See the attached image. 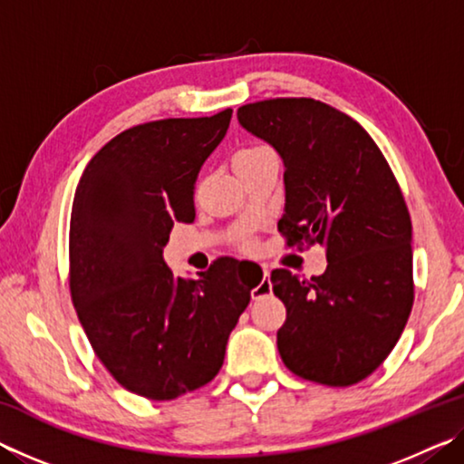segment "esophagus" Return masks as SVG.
<instances>
[{
  "label": "esophagus",
  "instance_id": "esophagus-1",
  "mask_svg": "<svg viewBox=\"0 0 464 464\" xmlns=\"http://www.w3.org/2000/svg\"><path fill=\"white\" fill-rule=\"evenodd\" d=\"M249 266V264H247ZM243 272H247V270H243ZM266 293H270V272L266 270V268H262V278H260V282H257V285L251 288V296L254 298H260V296H264Z\"/></svg>",
  "mask_w": 464,
  "mask_h": 464
}]
</instances>
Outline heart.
<instances>
[{
  "instance_id": "obj_1",
  "label": "heart",
  "mask_w": 464,
  "mask_h": 464,
  "mask_svg": "<svg viewBox=\"0 0 464 464\" xmlns=\"http://www.w3.org/2000/svg\"><path fill=\"white\" fill-rule=\"evenodd\" d=\"M264 149H268V147H246V149H241V151L237 153V155H251V153H260V151H264ZM235 155V157H237ZM243 246H246L247 249L249 247H254V243H251V239H246L243 241Z\"/></svg>"
}]
</instances>
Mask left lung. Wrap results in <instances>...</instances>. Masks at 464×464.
Segmentation results:
<instances>
[{
	"label": "left lung",
	"instance_id": "left-lung-1",
	"mask_svg": "<svg viewBox=\"0 0 464 464\" xmlns=\"http://www.w3.org/2000/svg\"><path fill=\"white\" fill-rule=\"evenodd\" d=\"M237 119L285 161L288 247H325L327 270L296 278L272 270L286 307L278 352L290 372L329 387L371 376L401 337L413 307L411 218L371 135L324 102L272 98Z\"/></svg>",
	"mask_w": 464,
	"mask_h": 464
}]
</instances>
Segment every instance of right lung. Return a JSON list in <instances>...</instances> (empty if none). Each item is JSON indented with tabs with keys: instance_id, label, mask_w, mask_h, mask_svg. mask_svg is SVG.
<instances>
[{
	"instance_id": "add662e5",
	"label": "right lung",
	"mask_w": 464,
	"mask_h": 464,
	"mask_svg": "<svg viewBox=\"0 0 464 464\" xmlns=\"http://www.w3.org/2000/svg\"><path fill=\"white\" fill-rule=\"evenodd\" d=\"M233 110L163 119L116 135L92 157L69 223V290L93 352L130 392L169 401L221 371L225 345L251 298L221 257L200 278L163 262L174 223L196 217V178Z\"/></svg>"
}]
</instances>
